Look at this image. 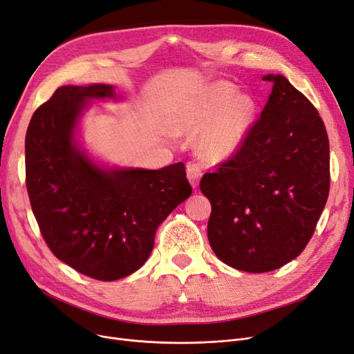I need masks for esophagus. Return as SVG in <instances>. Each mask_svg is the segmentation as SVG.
<instances>
[{
	"instance_id": "34e87169",
	"label": "esophagus",
	"mask_w": 354,
	"mask_h": 354,
	"mask_svg": "<svg viewBox=\"0 0 354 354\" xmlns=\"http://www.w3.org/2000/svg\"><path fill=\"white\" fill-rule=\"evenodd\" d=\"M187 176H188V179H189V182H191V185H192L194 188H197L198 184H200V179H201V176H203V169H201V166L197 165V163H189V165L187 166Z\"/></svg>"
}]
</instances>
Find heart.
Masks as SVG:
<instances>
[{"label":"heart","instance_id":"b5f03b06","mask_svg":"<svg viewBox=\"0 0 354 354\" xmlns=\"http://www.w3.org/2000/svg\"><path fill=\"white\" fill-rule=\"evenodd\" d=\"M238 93L233 84L220 82L182 118L180 127L184 131H203L198 150L207 160H225L236 153L250 131L257 109L255 102L251 96Z\"/></svg>","mask_w":354,"mask_h":354}]
</instances>
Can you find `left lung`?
<instances>
[{
	"label": "left lung",
	"mask_w": 354,
	"mask_h": 354,
	"mask_svg": "<svg viewBox=\"0 0 354 354\" xmlns=\"http://www.w3.org/2000/svg\"><path fill=\"white\" fill-rule=\"evenodd\" d=\"M268 102L238 151L201 178L212 203L208 241L225 264L267 272L310 241L330 192V141L317 108L268 74Z\"/></svg>",
	"instance_id": "obj_1"
}]
</instances>
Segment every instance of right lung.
<instances>
[{
  "instance_id": "obj_1",
  "label": "right lung",
  "mask_w": 354,
  "mask_h": 354,
  "mask_svg": "<svg viewBox=\"0 0 354 354\" xmlns=\"http://www.w3.org/2000/svg\"><path fill=\"white\" fill-rule=\"evenodd\" d=\"M104 97H115L112 86H62L35 111L26 187L52 254L84 276L113 281L146 263L157 227L192 188L182 162L159 170L102 169L75 146L86 100Z\"/></svg>"
}]
</instances>
